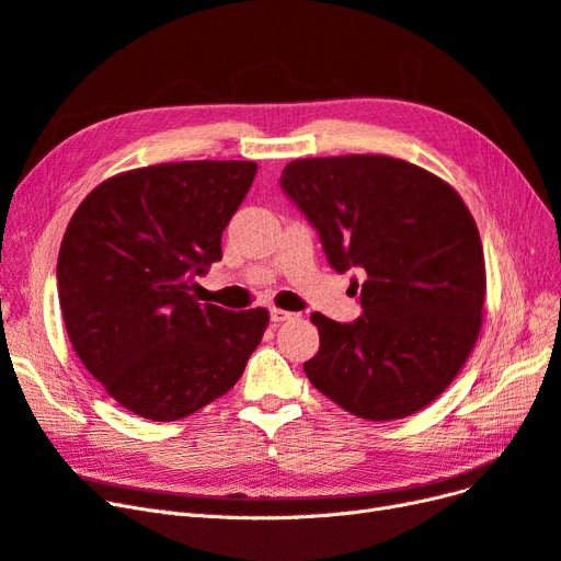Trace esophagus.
Instances as JSON below:
<instances>
[{
    "mask_svg": "<svg viewBox=\"0 0 561 561\" xmlns=\"http://www.w3.org/2000/svg\"><path fill=\"white\" fill-rule=\"evenodd\" d=\"M295 313L289 311H280V308H268V320L272 322H285V320H293Z\"/></svg>",
    "mask_w": 561,
    "mask_h": 561,
    "instance_id": "obj_1",
    "label": "esophagus"
}]
</instances>
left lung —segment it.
Returning a JSON list of instances; mask_svg holds the SVG:
<instances>
[{
	"label": "left lung",
	"instance_id": "8db88e82",
	"mask_svg": "<svg viewBox=\"0 0 561 561\" xmlns=\"http://www.w3.org/2000/svg\"><path fill=\"white\" fill-rule=\"evenodd\" d=\"M280 187L318 231L334 272H364L362 316L313 313L316 388L364 420L430 405L473 351L485 304L478 227L434 173L388 156L295 160ZM357 295V293H355Z\"/></svg>",
	"mask_w": 561,
	"mask_h": 561
}]
</instances>
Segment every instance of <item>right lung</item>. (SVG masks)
Here are the masks:
<instances>
[{"label": "right lung", "instance_id": "right-lung-1", "mask_svg": "<svg viewBox=\"0 0 561 561\" xmlns=\"http://www.w3.org/2000/svg\"><path fill=\"white\" fill-rule=\"evenodd\" d=\"M255 162H173L96 185L65 231L57 295L85 369L134 415L181 420L222 397L262 341L264 308L199 304L190 283L220 239Z\"/></svg>", "mask_w": 561, "mask_h": 561}]
</instances>
